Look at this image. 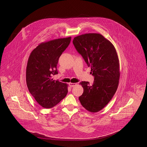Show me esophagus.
Returning <instances> with one entry per match:
<instances>
[{"instance_id": "esophagus-1", "label": "esophagus", "mask_w": 147, "mask_h": 147, "mask_svg": "<svg viewBox=\"0 0 147 147\" xmlns=\"http://www.w3.org/2000/svg\"><path fill=\"white\" fill-rule=\"evenodd\" d=\"M69 86L71 87H75V86L77 85L76 83H71V82H70L69 84Z\"/></svg>"}]
</instances>
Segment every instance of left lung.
<instances>
[{
  "label": "left lung",
  "mask_w": 147,
  "mask_h": 147,
  "mask_svg": "<svg viewBox=\"0 0 147 147\" xmlns=\"http://www.w3.org/2000/svg\"><path fill=\"white\" fill-rule=\"evenodd\" d=\"M78 53L90 67L94 83L81 81L84 92L79 99L88 111L96 113L102 109L116 93L119 84L118 57L113 44L99 34H86L74 38Z\"/></svg>",
  "instance_id": "1"
}]
</instances>
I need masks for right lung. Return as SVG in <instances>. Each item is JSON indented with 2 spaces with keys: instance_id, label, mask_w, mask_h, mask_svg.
I'll use <instances>...</instances> for the list:
<instances>
[{
  "instance_id": "1",
  "label": "right lung",
  "mask_w": 147,
  "mask_h": 147,
  "mask_svg": "<svg viewBox=\"0 0 147 147\" xmlns=\"http://www.w3.org/2000/svg\"><path fill=\"white\" fill-rule=\"evenodd\" d=\"M70 41L71 37L42 42L29 57L26 69L28 90L45 108L55 106L68 93V84L54 80L52 76L58 74V60Z\"/></svg>"
}]
</instances>
